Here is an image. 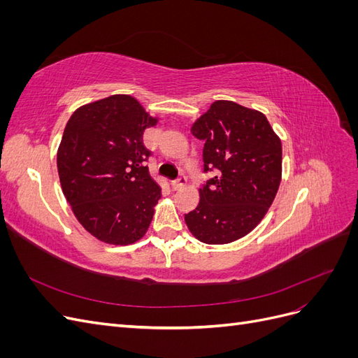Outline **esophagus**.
I'll list each match as a JSON object with an SVG mask.
<instances>
[{
    "instance_id": "esophagus-1",
    "label": "esophagus",
    "mask_w": 358,
    "mask_h": 358,
    "mask_svg": "<svg viewBox=\"0 0 358 358\" xmlns=\"http://www.w3.org/2000/svg\"><path fill=\"white\" fill-rule=\"evenodd\" d=\"M185 185H187V176L185 175H180L178 178V180L173 182V188H175V189H182Z\"/></svg>"
}]
</instances>
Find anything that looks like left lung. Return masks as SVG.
Masks as SVG:
<instances>
[{
	"instance_id": "8db88e82",
	"label": "left lung",
	"mask_w": 358,
	"mask_h": 358,
	"mask_svg": "<svg viewBox=\"0 0 358 358\" xmlns=\"http://www.w3.org/2000/svg\"><path fill=\"white\" fill-rule=\"evenodd\" d=\"M204 140V171L216 176L199 189L185 215L192 236L208 245L231 243L251 233L272 206L282 179V143L264 113L234 101L210 104L191 127Z\"/></svg>"
}]
</instances>
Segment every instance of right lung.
<instances>
[{"label":"right lung","mask_w":358,"mask_h":358,"mask_svg":"<svg viewBox=\"0 0 358 358\" xmlns=\"http://www.w3.org/2000/svg\"><path fill=\"white\" fill-rule=\"evenodd\" d=\"M150 116L134 96L115 94L76 109L57 154L62 192L83 229L109 245H131L146 234L161 188L143 162Z\"/></svg>","instance_id":"1"}]
</instances>
